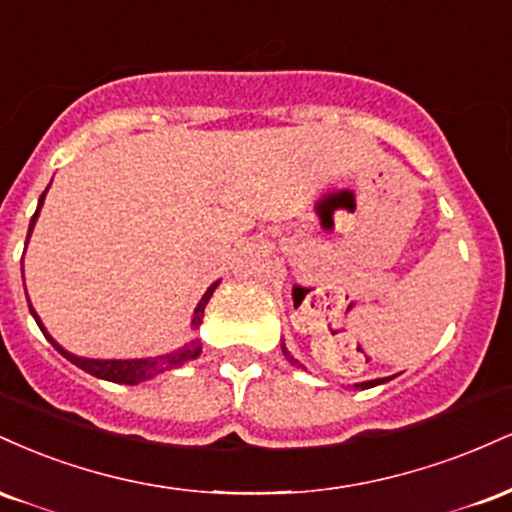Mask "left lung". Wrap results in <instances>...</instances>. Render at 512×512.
Returning a JSON list of instances; mask_svg holds the SVG:
<instances>
[{
  "label": "left lung",
  "mask_w": 512,
  "mask_h": 512,
  "mask_svg": "<svg viewBox=\"0 0 512 512\" xmlns=\"http://www.w3.org/2000/svg\"><path fill=\"white\" fill-rule=\"evenodd\" d=\"M281 349H284L286 358H289L291 363H296V366H298V361H293V356L289 354V351H286V346H281ZM380 383H387V378H380V380H368V383H361V385H356V387H361V390H368V387H375V385H380Z\"/></svg>",
  "instance_id": "1"
}]
</instances>
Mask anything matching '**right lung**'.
<instances>
[{
	"label": "right lung",
	"instance_id": "1",
	"mask_svg": "<svg viewBox=\"0 0 512 512\" xmlns=\"http://www.w3.org/2000/svg\"><path fill=\"white\" fill-rule=\"evenodd\" d=\"M48 192V190H45ZM45 192L40 195V202H38V209H35L33 219H31V226H28V236H31L33 226H35V219H38L40 214V207H43V199H45ZM216 286H219V281L216 284H211L207 293L202 296V301H199L197 310H195V317H192V327H199L202 325V315H204V308H207L211 293H214ZM28 308H31V313L35 317V322H38V327L43 330L45 337L50 339V344L55 346L57 351L64 358H69V361L74 363V366H79L81 370H86V373L96 375V378H103V380H110V383H120V385H137V383H144V380H151L154 375L163 373V370H170L175 366H180V363L185 361H192V358L199 356V351H202V346H199V342H190L185 346V349L180 351H173V354H166V356H156V358H134V361H93V358H79V356H72L69 351H64L60 344L55 342V339L50 337L48 332H45L43 322H40V317L35 315L33 305L28 303Z\"/></svg>",
	"mask_w": 512,
	"mask_h": 512
}]
</instances>
